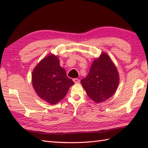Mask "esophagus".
<instances>
[{"label": "esophagus", "instance_id": "obj_1", "mask_svg": "<svg viewBox=\"0 0 148 148\" xmlns=\"http://www.w3.org/2000/svg\"><path fill=\"white\" fill-rule=\"evenodd\" d=\"M73 81L75 83H79L80 82V80L77 78H74V79H73Z\"/></svg>", "mask_w": 148, "mask_h": 148}]
</instances>
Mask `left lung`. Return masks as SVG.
<instances>
[{
  "mask_svg": "<svg viewBox=\"0 0 148 148\" xmlns=\"http://www.w3.org/2000/svg\"><path fill=\"white\" fill-rule=\"evenodd\" d=\"M81 83L88 95L96 102H102L114 95L119 84L115 65L105 53L95 60L88 76Z\"/></svg>",
  "mask_w": 148,
  "mask_h": 148,
  "instance_id": "obj_1",
  "label": "left lung"
}]
</instances>
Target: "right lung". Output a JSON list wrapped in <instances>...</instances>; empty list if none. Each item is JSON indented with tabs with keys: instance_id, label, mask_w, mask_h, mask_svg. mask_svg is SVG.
Segmentation results:
<instances>
[{
	"instance_id": "right-lung-1",
	"label": "right lung",
	"mask_w": 148,
	"mask_h": 148,
	"mask_svg": "<svg viewBox=\"0 0 148 148\" xmlns=\"http://www.w3.org/2000/svg\"><path fill=\"white\" fill-rule=\"evenodd\" d=\"M32 81L37 95L50 104H56L64 99L74 84L60 67L57 56L52 54L42 60L34 69Z\"/></svg>"
}]
</instances>
